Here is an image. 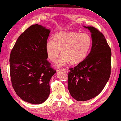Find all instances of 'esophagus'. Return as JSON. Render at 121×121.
<instances>
[{"label": "esophagus", "instance_id": "obj_1", "mask_svg": "<svg viewBox=\"0 0 121 121\" xmlns=\"http://www.w3.org/2000/svg\"><path fill=\"white\" fill-rule=\"evenodd\" d=\"M59 71H64L65 72H68V70H67V69H60L59 70Z\"/></svg>", "mask_w": 121, "mask_h": 121}]
</instances>
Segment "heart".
<instances>
[{
	"label": "heart",
	"mask_w": 121,
	"mask_h": 121,
	"mask_svg": "<svg viewBox=\"0 0 121 121\" xmlns=\"http://www.w3.org/2000/svg\"><path fill=\"white\" fill-rule=\"evenodd\" d=\"M92 45V39L87 33L72 31L60 32L56 34L54 40H48L46 44L47 56L55 62L60 55L56 66H65L70 61L72 65L81 62L87 56Z\"/></svg>",
	"instance_id": "1"
}]
</instances>
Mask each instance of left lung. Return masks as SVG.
Masks as SVG:
<instances>
[{
	"label": "left lung",
	"instance_id": "left-lung-1",
	"mask_svg": "<svg viewBox=\"0 0 121 121\" xmlns=\"http://www.w3.org/2000/svg\"><path fill=\"white\" fill-rule=\"evenodd\" d=\"M83 27L91 33V50L84 60L69 69L67 82L71 96L78 101L97 96L107 83L111 69V49L104 36L93 27Z\"/></svg>",
	"mask_w": 121,
	"mask_h": 121
}]
</instances>
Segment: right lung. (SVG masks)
<instances>
[{
  "instance_id": "add662e5",
  "label": "right lung",
  "mask_w": 121,
  "mask_h": 121,
  "mask_svg": "<svg viewBox=\"0 0 121 121\" xmlns=\"http://www.w3.org/2000/svg\"><path fill=\"white\" fill-rule=\"evenodd\" d=\"M50 30L35 24L19 37L11 52L10 74L13 87L23 100L40 104L50 93V81L56 71L47 60L46 44Z\"/></svg>"
}]
</instances>
